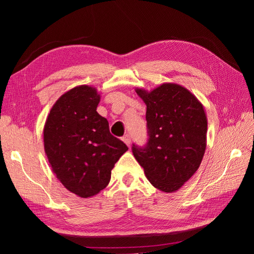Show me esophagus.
Here are the masks:
<instances>
[{
    "label": "esophagus",
    "instance_id": "1",
    "mask_svg": "<svg viewBox=\"0 0 254 254\" xmlns=\"http://www.w3.org/2000/svg\"><path fill=\"white\" fill-rule=\"evenodd\" d=\"M123 141L126 143L127 146H130V142H131V139H130V135L129 134H125L123 136Z\"/></svg>",
    "mask_w": 254,
    "mask_h": 254
}]
</instances>
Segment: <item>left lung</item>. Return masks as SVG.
<instances>
[{"label":"left lung","instance_id":"1","mask_svg":"<svg viewBox=\"0 0 254 254\" xmlns=\"http://www.w3.org/2000/svg\"><path fill=\"white\" fill-rule=\"evenodd\" d=\"M146 104L148 142L133 144L135 160L156 189L178 190L200 166L207 121L202 104L180 84L165 82L151 91L135 89Z\"/></svg>","mask_w":254,"mask_h":254}]
</instances>
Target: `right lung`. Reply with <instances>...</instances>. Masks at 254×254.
I'll use <instances>...</instances> for the list:
<instances>
[{"instance_id": "obj_1", "label": "right lung", "mask_w": 254, "mask_h": 254, "mask_svg": "<svg viewBox=\"0 0 254 254\" xmlns=\"http://www.w3.org/2000/svg\"><path fill=\"white\" fill-rule=\"evenodd\" d=\"M101 95L82 84L54 104L43 129L44 150L53 173L64 187L81 198L98 194L111 171L128 150L109 131V123L96 111Z\"/></svg>"}]
</instances>
